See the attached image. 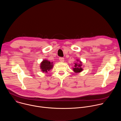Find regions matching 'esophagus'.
<instances>
[{
    "label": "esophagus",
    "mask_w": 121,
    "mask_h": 121,
    "mask_svg": "<svg viewBox=\"0 0 121 121\" xmlns=\"http://www.w3.org/2000/svg\"><path fill=\"white\" fill-rule=\"evenodd\" d=\"M59 60H60V62H64V58H63V57H60L59 58Z\"/></svg>",
    "instance_id": "esophagus-1"
}]
</instances>
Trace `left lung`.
<instances>
[{"label": "left lung", "instance_id": "left-lung-1", "mask_svg": "<svg viewBox=\"0 0 121 121\" xmlns=\"http://www.w3.org/2000/svg\"><path fill=\"white\" fill-rule=\"evenodd\" d=\"M79 60H77V61L78 62ZM82 65V62L80 61L78 62V63H75L74 65V67L73 68V70L74 71V72L78 73L81 72L83 70V68L81 67V66Z\"/></svg>", "mask_w": 121, "mask_h": 121}]
</instances>
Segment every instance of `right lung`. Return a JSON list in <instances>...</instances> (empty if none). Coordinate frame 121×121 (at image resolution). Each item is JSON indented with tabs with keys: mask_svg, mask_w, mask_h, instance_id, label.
Segmentation results:
<instances>
[{
	"mask_svg": "<svg viewBox=\"0 0 121 121\" xmlns=\"http://www.w3.org/2000/svg\"><path fill=\"white\" fill-rule=\"evenodd\" d=\"M54 65L52 62H50L47 60H43L40 64V68L43 72H47L48 71L53 68Z\"/></svg>",
	"mask_w": 121,
	"mask_h": 121,
	"instance_id": "1",
	"label": "right lung"
}]
</instances>
